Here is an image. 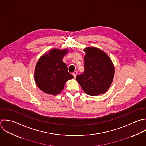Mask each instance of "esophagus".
I'll return each mask as SVG.
<instances>
[{"label": "esophagus", "mask_w": 146, "mask_h": 146, "mask_svg": "<svg viewBox=\"0 0 146 146\" xmlns=\"http://www.w3.org/2000/svg\"><path fill=\"white\" fill-rule=\"evenodd\" d=\"M77 74V71H74V72L73 73V76H74V78L76 77Z\"/></svg>", "instance_id": "34e87169"}]
</instances>
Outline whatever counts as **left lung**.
<instances>
[{
  "label": "left lung",
  "mask_w": 146,
  "mask_h": 146,
  "mask_svg": "<svg viewBox=\"0 0 146 146\" xmlns=\"http://www.w3.org/2000/svg\"><path fill=\"white\" fill-rule=\"evenodd\" d=\"M84 72L76 77L84 92L89 96L104 94L111 86L115 73L114 65L109 56L96 47H87Z\"/></svg>",
  "instance_id": "1"
}]
</instances>
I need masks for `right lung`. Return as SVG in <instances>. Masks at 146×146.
<instances>
[{
    "instance_id": "add662e5",
    "label": "right lung",
    "mask_w": 146,
    "mask_h": 146,
    "mask_svg": "<svg viewBox=\"0 0 146 146\" xmlns=\"http://www.w3.org/2000/svg\"><path fill=\"white\" fill-rule=\"evenodd\" d=\"M68 49H52L42 55L35 69L34 79L38 88L52 95L60 94L66 82L74 78L68 72L67 65L62 61Z\"/></svg>"
}]
</instances>
